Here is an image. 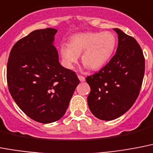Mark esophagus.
<instances>
[{"instance_id":"1","label":"esophagus","mask_w":153,"mask_h":153,"mask_svg":"<svg viewBox=\"0 0 153 153\" xmlns=\"http://www.w3.org/2000/svg\"><path fill=\"white\" fill-rule=\"evenodd\" d=\"M78 78H79V80H80V82H84V80H85V77H84V76H83L78 75Z\"/></svg>"}]
</instances>
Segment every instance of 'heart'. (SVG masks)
I'll return each instance as SVG.
<instances>
[{"mask_svg":"<svg viewBox=\"0 0 153 153\" xmlns=\"http://www.w3.org/2000/svg\"><path fill=\"white\" fill-rule=\"evenodd\" d=\"M116 38L113 33H79L70 38L69 43L60 46V55L65 68L73 69L81 53V62L92 70L101 69L113 54Z\"/></svg>","mask_w":153,"mask_h":153,"instance_id":"obj_1","label":"heart"}]
</instances>
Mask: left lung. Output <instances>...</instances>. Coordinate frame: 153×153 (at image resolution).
<instances>
[{"label": "left lung", "mask_w": 153, "mask_h": 153, "mask_svg": "<svg viewBox=\"0 0 153 153\" xmlns=\"http://www.w3.org/2000/svg\"><path fill=\"white\" fill-rule=\"evenodd\" d=\"M116 53L98 73L87 76L91 88L88 104L101 120L120 117L130 109L140 93L145 75V57L134 38L118 28Z\"/></svg>", "instance_id": "left-lung-1"}]
</instances>
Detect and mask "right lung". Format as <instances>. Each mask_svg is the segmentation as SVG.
Instances as JSON below:
<instances>
[{
	"label": "right lung",
	"mask_w": 153,
	"mask_h": 153,
	"mask_svg": "<svg viewBox=\"0 0 153 153\" xmlns=\"http://www.w3.org/2000/svg\"><path fill=\"white\" fill-rule=\"evenodd\" d=\"M54 28L35 30L16 42L7 64L8 90L33 120L51 123L62 118L80 80L58 61Z\"/></svg>",
	"instance_id": "add662e5"
}]
</instances>
